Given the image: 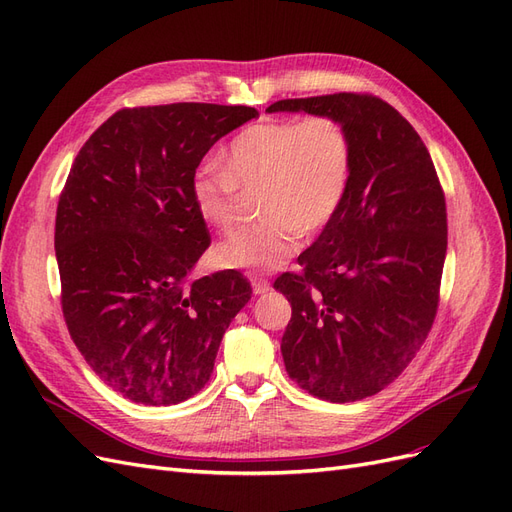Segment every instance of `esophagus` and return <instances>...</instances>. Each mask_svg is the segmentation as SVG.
Segmentation results:
<instances>
[{"mask_svg":"<svg viewBox=\"0 0 512 512\" xmlns=\"http://www.w3.org/2000/svg\"><path fill=\"white\" fill-rule=\"evenodd\" d=\"M252 288L254 294H265L271 290V284L267 280H262V277H252Z\"/></svg>","mask_w":512,"mask_h":512,"instance_id":"obj_1","label":"esophagus"}]
</instances>
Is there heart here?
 <instances>
[{
  "label": "heart",
  "mask_w": 512,
  "mask_h": 512,
  "mask_svg": "<svg viewBox=\"0 0 512 512\" xmlns=\"http://www.w3.org/2000/svg\"><path fill=\"white\" fill-rule=\"evenodd\" d=\"M354 166L352 136L342 119L309 115L271 119L241 130L218 166L196 170L190 183L198 218L226 230L237 218V190L258 188L262 222L215 245L224 269L275 271L299 250L303 230L327 226L348 196Z\"/></svg>",
  "instance_id": "1"
}]
</instances>
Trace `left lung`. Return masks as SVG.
<instances>
[{
    "mask_svg": "<svg viewBox=\"0 0 512 512\" xmlns=\"http://www.w3.org/2000/svg\"><path fill=\"white\" fill-rule=\"evenodd\" d=\"M267 113L333 115L352 136L342 209L299 256L303 273L273 288L292 307L288 376L333 404L371 397L410 365L438 312L446 203L436 168L421 136L376 96L280 100Z\"/></svg>",
    "mask_w": 512,
    "mask_h": 512,
    "instance_id": "obj_1",
    "label": "left lung"
}]
</instances>
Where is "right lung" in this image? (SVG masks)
<instances>
[{"label":"right lung","mask_w":512,"mask_h":512,"mask_svg":"<svg viewBox=\"0 0 512 512\" xmlns=\"http://www.w3.org/2000/svg\"><path fill=\"white\" fill-rule=\"evenodd\" d=\"M252 106L123 108L76 156L55 218L61 309L87 365L134 404L173 406L209 382L252 286L235 271L188 282L209 247L190 183Z\"/></svg>","instance_id":"add662e5"}]
</instances>
